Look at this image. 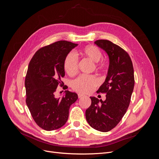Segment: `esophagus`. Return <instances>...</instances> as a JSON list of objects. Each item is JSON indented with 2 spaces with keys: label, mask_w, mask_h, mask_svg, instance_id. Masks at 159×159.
Listing matches in <instances>:
<instances>
[{
  "label": "esophagus",
  "mask_w": 159,
  "mask_h": 159,
  "mask_svg": "<svg viewBox=\"0 0 159 159\" xmlns=\"http://www.w3.org/2000/svg\"><path fill=\"white\" fill-rule=\"evenodd\" d=\"M84 97H85V95H82V94H78V98L80 99V98H84Z\"/></svg>",
  "instance_id": "obj_1"
}]
</instances>
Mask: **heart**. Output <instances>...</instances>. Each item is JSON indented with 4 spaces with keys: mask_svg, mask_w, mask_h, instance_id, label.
<instances>
[{
    "mask_svg": "<svg viewBox=\"0 0 159 159\" xmlns=\"http://www.w3.org/2000/svg\"><path fill=\"white\" fill-rule=\"evenodd\" d=\"M81 54L95 63L96 70H104L107 64L105 61L101 60L102 52L97 46L88 45L81 50ZM64 69L70 76H74L78 71V59L73 52H70L65 57ZM98 85V81L93 75H81L72 83V88L76 92L80 93H89L93 91Z\"/></svg>",
    "mask_w": 159,
    "mask_h": 159,
    "instance_id": "obj_1",
    "label": "heart"
}]
</instances>
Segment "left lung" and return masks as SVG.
I'll return each instance as SVG.
<instances>
[{"label":"left lung","mask_w":159,"mask_h":159,"mask_svg":"<svg viewBox=\"0 0 159 159\" xmlns=\"http://www.w3.org/2000/svg\"><path fill=\"white\" fill-rule=\"evenodd\" d=\"M95 44L106 52L109 59L106 79L97 91L106 94V99L90 97L91 104L85 111V118L92 128L107 132L117 126L129 107L134 70L131 57L121 47L107 40H96Z\"/></svg>","instance_id":"1"}]
</instances>
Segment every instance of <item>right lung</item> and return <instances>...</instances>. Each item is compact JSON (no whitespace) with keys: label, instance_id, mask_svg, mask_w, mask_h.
Returning <instances> with one entry per match:
<instances>
[{"label":"right lung","instance_id":"add662e5","mask_svg":"<svg viewBox=\"0 0 159 159\" xmlns=\"http://www.w3.org/2000/svg\"><path fill=\"white\" fill-rule=\"evenodd\" d=\"M78 44L61 40L41 48L33 56L25 78L26 103L33 119L40 128L53 131L68 121L69 109L78 99L75 93L65 91L61 98H56L57 86L64 85V61ZM67 86H63L66 89Z\"/></svg>","mask_w":159,"mask_h":159}]
</instances>
